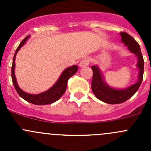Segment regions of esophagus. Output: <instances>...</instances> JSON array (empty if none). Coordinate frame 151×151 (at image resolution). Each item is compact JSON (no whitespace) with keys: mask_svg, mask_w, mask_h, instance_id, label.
Returning a JSON list of instances; mask_svg holds the SVG:
<instances>
[{"mask_svg":"<svg viewBox=\"0 0 151 151\" xmlns=\"http://www.w3.org/2000/svg\"><path fill=\"white\" fill-rule=\"evenodd\" d=\"M89 63H90L89 58H83V60L80 62V66L81 67L88 66V65H89Z\"/></svg>","mask_w":151,"mask_h":151,"instance_id":"esophagus-1","label":"esophagus"}]
</instances>
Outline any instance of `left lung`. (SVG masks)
Returning <instances> with one entry per match:
<instances>
[{"instance_id":"8db88e82","label":"left lung","mask_w":151,"mask_h":151,"mask_svg":"<svg viewBox=\"0 0 151 151\" xmlns=\"http://www.w3.org/2000/svg\"><path fill=\"white\" fill-rule=\"evenodd\" d=\"M122 42L128 46L129 50L138 57L137 67L139 69V80L137 83L124 90H116L107 86L102 80L99 70L96 66L91 67L93 70V78L91 88L94 95L99 100L111 104H121L130 99L138 91L143 79L144 60L142 55L139 45L132 36L126 32H121Z\"/></svg>"}]
</instances>
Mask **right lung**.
Segmentation results:
<instances>
[{"instance_id": "right-lung-1", "label": "right lung", "mask_w": 151, "mask_h": 151, "mask_svg": "<svg viewBox=\"0 0 151 151\" xmlns=\"http://www.w3.org/2000/svg\"><path fill=\"white\" fill-rule=\"evenodd\" d=\"M28 36H26V37L20 42L19 45L18 46L17 48L14 55L13 63H12V83H13L15 89H16L17 92L18 93L19 96L22 97V98L23 99H25V101L36 105L52 104V103L58 101V100L62 96V95L64 93L65 91H66V90L67 82H68V79L77 72V69H78V67H77V66H72L71 67H68L66 69H65L64 71H63V72L62 73L61 75H60V78L58 79L57 83L53 85L50 89L45 91V92L42 93L40 94H37V95H33V94H29L24 92L22 89L19 88L17 83L16 78H15L14 76V60L15 57H16V55L17 53L18 50L20 49L21 47L23 46L24 44L25 43L26 40L28 39Z\"/></svg>"}]
</instances>
